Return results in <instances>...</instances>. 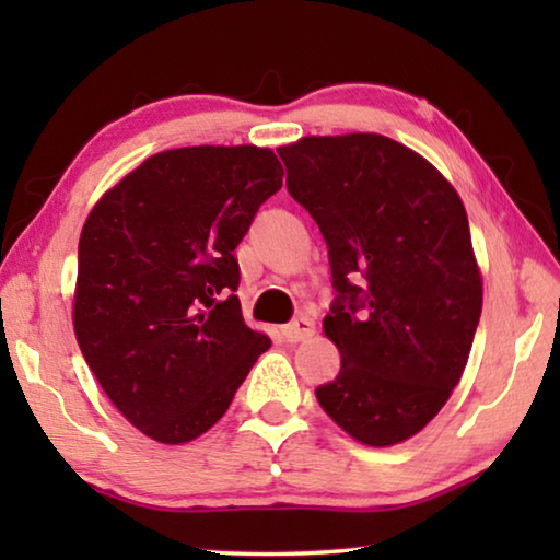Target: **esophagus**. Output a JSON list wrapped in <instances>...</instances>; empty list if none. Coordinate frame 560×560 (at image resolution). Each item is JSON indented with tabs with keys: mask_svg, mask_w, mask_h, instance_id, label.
Returning a JSON list of instances; mask_svg holds the SVG:
<instances>
[{
	"mask_svg": "<svg viewBox=\"0 0 560 560\" xmlns=\"http://www.w3.org/2000/svg\"><path fill=\"white\" fill-rule=\"evenodd\" d=\"M316 334V324L311 318H296L289 326H281V338L289 340V343H299V340H308Z\"/></svg>",
	"mask_w": 560,
	"mask_h": 560,
	"instance_id": "esophagus-1",
	"label": "esophagus"
}]
</instances>
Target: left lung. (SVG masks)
<instances>
[{
	"label": "left lung",
	"instance_id": "obj_1",
	"mask_svg": "<svg viewBox=\"0 0 560 560\" xmlns=\"http://www.w3.org/2000/svg\"><path fill=\"white\" fill-rule=\"evenodd\" d=\"M277 153L338 291L324 334L340 373L316 397L360 444L393 447L428 428L467 368L485 296L467 210L430 160L377 132L306 136Z\"/></svg>",
	"mask_w": 560,
	"mask_h": 560
}]
</instances>
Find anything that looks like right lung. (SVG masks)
I'll use <instances>...</instances> for the list:
<instances>
[{"label":"right lung","instance_id":"obj_1","mask_svg":"<svg viewBox=\"0 0 560 560\" xmlns=\"http://www.w3.org/2000/svg\"><path fill=\"white\" fill-rule=\"evenodd\" d=\"M281 183L269 148H175L143 160L89 212L75 340L108 400L145 438H200L269 350L271 338L242 318L232 252Z\"/></svg>","mask_w":560,"mask_h":560}]
</instances>
